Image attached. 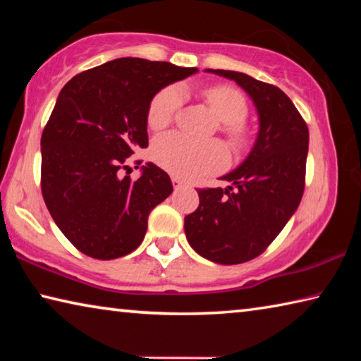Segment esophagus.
<instances>
[{"mask_svg":"<svg viewBox=\"0 0 361 361\" xmlns=\"http://www.w3.org/2000/svg\"><path fill=\"white\" fill-rule=\"evenodd\" d=\"M172 183H173V188L175 189H178V188H181L183 185H185V181H183L181 178H180V176H172Z\"/></svg>","mask_w":361,"mask_h":361,"instance_id":"esophagus-1","label":"esophagus"}]
</instances>
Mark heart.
I'll list each match as a JSON object with an SVG mask.
<instances>
[{"label": "heart", "mask_w": 361, "mask_h": 361, "mask_svg": "<svg viewBox=\"0 0 361 361\" xmlns=\"http://www.w3.org/2000/svg\"><path fill=\"white\" fill-rule=\"evenodd\" d=\"M205 100L223 122L221 130L234 148L247 143V102L243 95L229 85H213L204 92ZM183 103V92L178 85H169L152 97L146 113L148 126L161 130L175 119ZM152 159L162 169L183 178H199L221 170L228 162V152L219 142H197L181 133H166L156 138L152 145Z\"/></svg>", "instance_id": "obj_1"}]
</instances>
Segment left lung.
<instances>
[{
  "label": "left lung",
  "mask_w": 361,
  "mask_h": 361,
  "mask_svg": "<svg viewBox=\"0 0 361 361\" xmlns=\"http://www.w3.org/2000/svg\"><path fill=\"white\" fill-rule=\"evenodd\" d=\"M207 71L232 79L252 97L259 132L245 161L221 176L231 186L197 189L199 207L185 216V232L204 258L240 264L271 245L301 202L309 129L276 85L239 71Z\"/></svg>",
  "instance_id": "obj_1"
}]
</instances>
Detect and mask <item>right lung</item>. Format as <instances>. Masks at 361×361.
Masks as SVG:
<instances>
[{"mask_svg":"<svg viewBox=\"0 0 361 361\" xmlns=\"http://www.w3.org/2000/svg\"><path fill=\"white\" fill-rule=\"evenodd\" d=\"M194 73L124 57L79 73L60 90L41 137V191L81 253L114 259L143 242L149 213L172 194V181L151 162L135 181L122 170L127 157L148 146L152 97Z\"/></svg>","mask_w":361,"mask_h":361,"instance_id":"obj_1","label":"right lung"}]
</instances>
